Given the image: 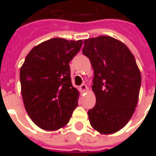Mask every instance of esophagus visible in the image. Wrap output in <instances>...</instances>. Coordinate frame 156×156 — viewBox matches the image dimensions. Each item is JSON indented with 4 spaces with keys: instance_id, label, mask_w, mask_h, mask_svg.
Masks as SVG:
<instances>
[{
    "instance_id": "34e87169",
    "label": "esophagus",
    "mask_w": 156,
    "mask_h": 156,
    "mask_svg": "<svg viewBox=\"0 0 156 156\" xmlns=\"http://www.w3.org/2000/svg\"><path fill=\"white\" fill-rule=\"evenodd\" d=\"M79 89H80V91L81 92H85V91H87L88 90V86L86 84H82L80 87H79Z\"/></svg>"
}]
</instances>
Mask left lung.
<instances>
[{"label":"left lung","instance_id":"1","mask_svg":"<svg viewBox=\"0 0 156 156\" xmlns=\"http://www.w3.org/2000/svg\"><path fill=\"white\" fill-rule=\"evenodd\" d=\"M83 53L94 68L92 89L96 104L88 112L91 126L100 134H114L126 125L139 100L140 71L127 46L101 36L83 41Z\"/></svg>","mask_w":156,"mask_h":156}]
</instances>
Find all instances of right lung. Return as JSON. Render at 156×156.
Masks as SVG:
<instances>
[{"label": "right lung", "mask_w": 156, "mask_h": 156, "mask_svg": "<svg viewBox=\"0 0 156 156\" xmlns=\"http://www.w3.org/2000/svg\"><path fill=\"white\" fill-rule=\"evenodd\" d=\"M83 41L51 38L30 51L20 70L22 99L33 123L57 130L69 122L79 92L71 82L69 62Z\"/></svg>", "instance_id": "right-lung-1"}]
</instances>
